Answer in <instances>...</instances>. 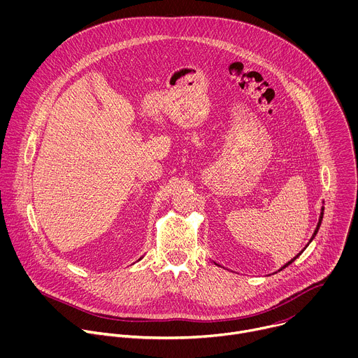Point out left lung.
Instances as JSON below:
<instances>
[{"instance_id":"8db88e82","label":"left lung","mask_w":358,"mask_h":358,"mask_svg":"<svg viewBox=\"0 0 358 358\" xmlns=\"http://www.w3.org/2000/svg\"><path fill=\"white\" fill-rule=\"evenodd\" d=\"M323 214H324V207H322V211H320V217H319V222H317V227H316V229H315V232H313V235H312V238H310V241H309V243H310V242H312V241H313V239H315V236H316V235H317V232H319V228H320V225H322V221H323ZM309 243H308V245H306V246H304V249H306V248H308V246H309ZM304 249H303V250H304ZM303 250H301V252H303ZM301 252H300V253H299V255H301ZM299 255H296V257H294V258H293V259H290V261H289V262H287V264H285V265H283V266H282V268H280V269H279V271H278V272H280V271H282V269H285V268H286V266H289V265H290V264H292V262H293V261H294V259H297V258H299ZM213 262H214V261H213ZM214 264H215V265H217V266H220V265H218V264H217V262H214Z\"/></svg>"}]
</instances>
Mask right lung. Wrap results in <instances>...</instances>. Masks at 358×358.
I'll use <instances>...</instances> for the list:
<instances>
[{
    "label": "right lung",
    "mask_w": 358,
    "mask_h": 358,
    "mask_svg": "<svg viewBox=\"0 0 358 358\" xmlns=\"http://www.w3.org/2000/svg\"><path fill=\"white\" fill-rule=\"evenodd\" d=\"M141 259H143V257H141V258H140V259H138V261H141Z\"/></svg>",
    "instance_id": "obj_1"
}]
</instances>
